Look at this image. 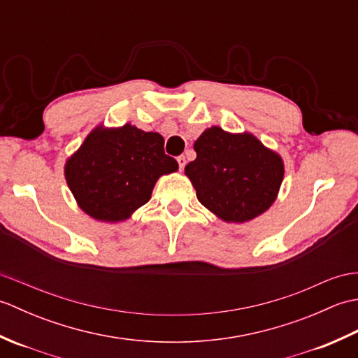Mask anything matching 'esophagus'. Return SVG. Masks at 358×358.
<instances>
[{"instance_id": "1", "label": "esophagus", "mask_w": 358, "mask_h": 358, "mask_svg": "<svg viewBox=\"0 0 358 358\" xmlns=\"http://www.w3.org/2000/svg\"><path fill=\"white\" fill-rule=\"evenodd\" d=\"M177 162H178V166H180V171H183L185 166H186V157L185 155H180L177 158Z\"/></svg>"}]
</instances>
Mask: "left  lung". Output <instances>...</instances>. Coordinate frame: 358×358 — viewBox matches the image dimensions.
Wrapping results in <instances>:
<instances>
[{
    "instance_id": "1",
    "label": "left lung",
    "mask_w": 358,
    "mask_h": 358,
    "mask_svg": "<svg viewBox=\"0 0 358 358\" xmlns=\"http://www.w3.org/2000/svg\"><path fill=\"white\" fill-rule=\"evenodd\" d=\"M196 158L185 173L204 208L226 223H246L277 200L283 158L250 132L206 129L194 143Z\"/></svg>"
}]
</instances>
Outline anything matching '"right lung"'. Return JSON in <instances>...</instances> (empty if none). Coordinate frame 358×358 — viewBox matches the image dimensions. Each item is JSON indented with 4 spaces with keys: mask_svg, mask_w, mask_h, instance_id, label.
<instances>
[{
    "mask_svg": "<svg viewBox=\"0 0 358 358\" xmlns=\"http://www.w3.org/2000/svg\"><path fill=\"white\" fill-rule=\"evenodd\" d=\"M178 171L164 154V138L127 123L96 126L66 159L64 177L75 201L89 217L118 223L150 200L163 175Z\"/></svg>",
    "mask_w": 358,
    "mask_h": 358,
    "instance_id": "add662e5",
    "label": "right lung"
}]
</instances>
